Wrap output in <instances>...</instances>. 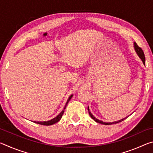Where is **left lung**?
Returning a JSON list of instances; mask_svg holds the SVG:
<instances>
[{
    "instance_id": "1",
    "label": "left lung",
    "mask_w": 153,
    "mask_h": 153,
    "mask_svg": "<svg viewBox=\"0 0 153 153\" xmlns=\"http://www.w3.org/2000/svg\"><path fill=\"white\" fill-rule=\"evenodd\" d=\"M134 49H135V51L137 55H138V56H139V58L141 59V61H142V63H143V64L145 65V56H144V52L142 50L141 48H140L139 46L137 45V44L136 42H134ZM88 113H89V115L90 117H91V118L92 119V120H94L97 123H101V124H104V125H111V124H114V123H120L121 122V121H123L124 120H126V119L128 117H126L125 118H123L121 119V120H119V121H113V122H108V123H106V122H103L101 120H98V119L96 118L94 115H92V114L91 113V112L90 111V108H89V107H88Z\"/></svg>"
}]
</instances>
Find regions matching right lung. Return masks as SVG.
<instances>
[{"mask_svg":"<svg viewBox=\"0 0 153 153\" xmlns=\"http://www.w3.org/2000/svg\"><path fill=\"white\" fill-rule=\"evenodd\" d=\"M72 97H73V94H71V96H69V97L68 98V99H67V102H66V104H65V105L63 110L61 112L59 113L57 116H56V117H54L53 119H52V120H49V121H33V122L36 123H38V124H40V125H43V126H51V125H53V124H55L56 123H57L58 121H60V120L61 119L62 116H63V115L64 111H65V108H66V106L67 105V103H68L69 100H71V98H72Z\"/></svg>","mask_w":153,"mask_h":153,"instance_id":"right-lung-1","label":"right lung"}]
</instances>
